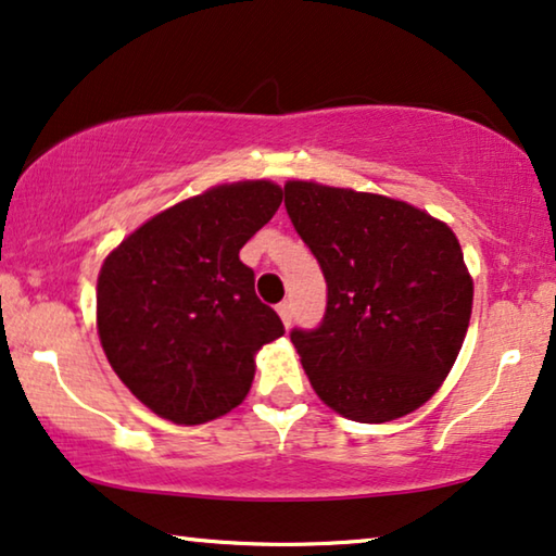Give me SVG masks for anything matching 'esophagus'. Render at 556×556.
<instances>
[{
  "label": "esophagus",
  "mask_w": 556,
  "mask_h": 556,
  "mask_svg": "<svg viewBox=\"0 0 556 556\" xmlns=\"http://www.w3.org/2000/svg\"><path fill=\"white\" fill-rule=\"evenodd\" d=\"M278 316H280V320H283L286 326H291V320H293V303L291 301L278 303Z\"/></svg>",
  "instance_id": "1"
}]
</instances>
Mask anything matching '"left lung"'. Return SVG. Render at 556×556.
I'll list each match as a JSON object with an SVG mask.
<instances>
[{
    "label": "left lung",
    "mask_w": 556,
    "mask_h": 556,
    "mask_svg": "<svg viewBox=\"0 0 556 556\" xmlns=\"http://www.w3.org/2000/svg\"><path fill=\"white\" fill-rule=\"evenodd\" d=\"M286 211L328 286L318 328L291 341L313 391L351 421L416 412L452 371L473 283L446 223L386 195L288 180Z\"/></svg>",
    "instance_id": "1"
}]
</instances>
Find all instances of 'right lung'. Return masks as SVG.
Wrapping results in <instances>:
<instances>
[{
    "label": "right lung",
    "mask_w": 556,
    "mask_h": 556,
    "mask_svg": "<svg viewBox=\"0 0 556 556\" xmlns=\"http://www.w3.org/2000/svg\"><path fill=\"white\" fill-rule=\"evenodd\" d=\"M280 200L270 180L218 185L157 213L104 258V356L167 421L205 424L236 408L251 391L255 351L286 333L238 255Z\"/></svg>",
    "instance_id": "obj_1"
}]
</instances>
